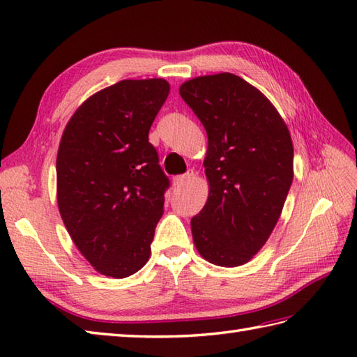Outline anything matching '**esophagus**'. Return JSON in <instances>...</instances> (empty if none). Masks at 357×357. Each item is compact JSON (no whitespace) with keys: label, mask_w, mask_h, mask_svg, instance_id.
I'll return each instance as SVG.
<instances>
[{"label":"esophagus","mask_w":357,"mask_h":357,"mask_svg":"<svg viewBox=\"0 0 357 357\" xmlns=\"http://www.w3.org/2000/svg\"><path fill=\"white\" fill-rule=\"evenodd\" d=\"M192 173H185V174H179V176L173 178V185L174 187H183L187 181H190Z\"/></svg>","instance_id":"obj_1"}]
</instances>
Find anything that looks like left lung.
<instances>
[{
	"label": "left lung",
	"instance_id": "8db88e82",
	"mask_svg": "<svg viewBox=\"0 0 357 357\" xmlns=\"http://www.w3.org/2000/svg\"><path fill=\"white\" fill-rule=\"evenodd\" d=\"M179 93L208 136V198L192 218L204 259L238 267L259 252L282 213L293 181V142L275 105L224 72L185 81Z\"/></svg>",
	"mask_w": 357,
	"mask_h": 357
}]
</instances>
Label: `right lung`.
<instances>
[{
    "label": "right lung",
    "instance_id": "add662e5",
    "mask_svg": "<svg viewBox=\"0 0 357 357\" xmlns=\"http://www.w3.org/2000/svg\"><path fill=\"white\" fill-rule=\"evenodd\" d=\"M170 92L162 78L123 79L82 102L56 156V199L73 244L104 276L149 261L169 178L149 130Z\"/></svg>",
    "mask_w": 357,
    "mask_h": 357
}]
</instances>
